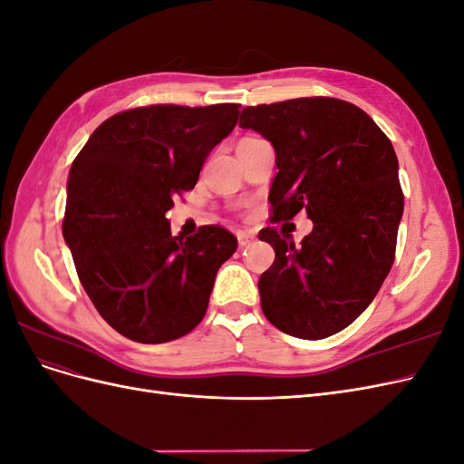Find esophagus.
Masks as SVG:
<instances>
[{"instance_id": "34e87169", "label": "esophagus", "mask_w": 464, "mask_h": 464, "mask_svg": "<svg viewBox=\"0 0 464 464\" xmlns=\"http://www.w3.org/2000/svg\"><path fill=\"white\" fill-rule=\"evenodd\" d=\"M236 236H237V244H240V247H246V246H249L251 242H256V234H254V232L240 230Z\"/></svg>"}]
</instances>
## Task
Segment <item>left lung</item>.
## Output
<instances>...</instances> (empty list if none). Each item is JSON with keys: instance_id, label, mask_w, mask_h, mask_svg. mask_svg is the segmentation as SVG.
<instances>
[{"instance_id": "obj_1", "label": "left lung", "mask_w": 464, "mask_h": 464, "mask_svg": "<svg viewBox=\"0 0 464 464\" xmlns=\"http://www.w3.org/2000/svg\"><path fill=\"white\" fill-rule=\"evenodd\" d=\"M240 128L276 152L273 222L302 208L314 222L300 246L259 232L275 249L259 278L263 314L290 336L325 339L366 310L395 261L404 208L395 149L366 111L339 98L249 106Z\"/></svg>"}]
</instances>
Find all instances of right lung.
<instances>
[{
  "label": "right lung",
  "mask_w": 464,
  "mask_h": 464,
  "mask_svg": "<svg viewBox=\"0 0 464 464\" xmlns=\"http://www.w3.org/2000/svg\"><path fill=\"white\" fill-rule=\"evenodd\" d=\"M237 108L120 111L98 125L72 164L63 240L98 314L130 341L160 344L198 327L220 265L237 247L220 227L172 236L166 218L236 128Z\"/></svg>",
  "instance_id": "1"
}]
</instances>
